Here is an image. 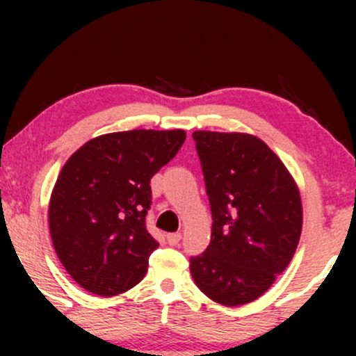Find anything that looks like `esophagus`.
<instances>
[{"instance_id":"34e87169","label":"esophagus","mask_w":356,"mask_h":356,"mask_svg":"<svg viewBox=\"0 0 356 356\" xmlns=\"http://www.w3.org/2000/svg\"><path fill=\"white\" fill-rule=\"evenodd\" d=\"M181 238H182L181 232H170V234H167V241H168V245H170V246L179 245Z\"/></svg>"}]
</instances>
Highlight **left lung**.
<instances>
[{
    "mask_svg": "<svg viewBox=\"0 0 356 356\" xmlns=\"http://www.w3.org/2000/svg\"><path fill=\"white\" fill-rule=\"evenodd\" d=\"M211 208L207 251L189 260L201 293L225 307L260 298L300 243V189L282 160L246 132L195 131Z\"/></svg>",
    "mask_w": 356,
    "mask_h": 356,
    "instance_id": "8db88e82",
    "label": "left lung"
}]
</instances>
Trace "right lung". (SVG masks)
Wrapping results in <instances>:
<instances>
[{"instance_id":"obj_1","label":"right lung","mask_w":356,"mask_h":356,"mask_svg":"<svg viewBox=\"0 0 356 356\" xmlns=\"http://www.w3.org/2000/svg\"><path fill=\"white\" fill-rule=\"evenodd\" d=\"M184 141L182 129L110 132L89 139L65 161L49 198V234L81 288L115 296L145 277L158 248L145 224L149 181Z\"/></svg>"}]
</instances>
